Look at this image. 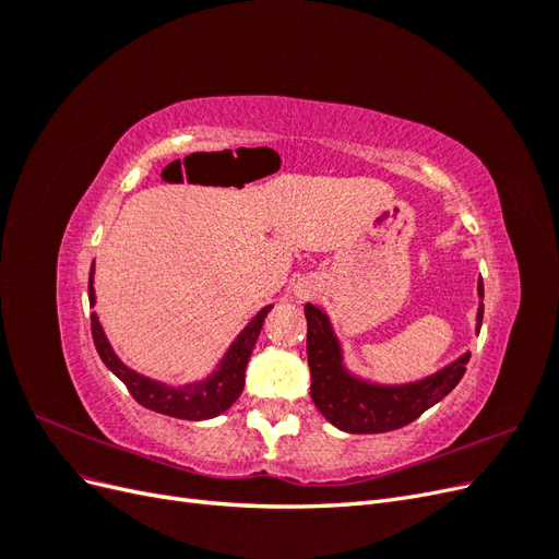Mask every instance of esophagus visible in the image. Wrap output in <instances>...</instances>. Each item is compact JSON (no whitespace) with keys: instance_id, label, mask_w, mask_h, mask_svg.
Listing matches in <instances>:
<instances>
[{"instance_id":"esophagus-1","label":"esophagus","mask_w":559,"mask_h":559,"mask_svg":"<svg viewBox=\"0 0 559 559\" xmlns=\"http://www.w3.org/2000/svg\"><path fill=\"white\" fill-rule=\"evenodd\" d=\"M296 296H298L300 300H308V298H312V296H314V284H312V282H298V286H296Z\"/></svg>"}]
</instances>
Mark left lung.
<instances>
[{
	"instance_id": "left-lung-1",
	"label": "left lung",
	"mask_w": 559,
	"mask_h": 559,
	"mask_svg": "<svg viewBox=\"0 0 559 559\" xmlns=\"http://www.w3.org/2000/svg\"><path fill=\"white\" fill-rule=\"evenodd\" d=\"M483 298V280L478 282ZM308 319V364L312 373V401L333 427L347 433H384L411 425L421 413L445 399L466 373L471 354L452 361L438 373L411 384H373L354 378L343 366L341 343L333 335L329 317L306 306ZM483 324V302L478 308V324Z\"/></svg>"
}]
</instances>
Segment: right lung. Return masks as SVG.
Segmentation results:
<instances>
[{
    "label": "right lung",
    "mask_w": 559,
    "mask_h": 559,
    "mask_svg": "<svg viewBox=\"0 0 559 559\" xmlns=\"http://www.w3.org/2000/svg\"><path fill=\"white\" fill-rule=\"evenodd\" d=\"M88 300H91V306H95L93 267H91V280H88ZM270 308L273 306L263 308L257 317L249 321L245 331L235 337V343L226 352L224 361L218 364V368L207 380L183 384L179 389L167 386L156 380H148L140 373H134V370H130L114 354L103 326H99L97 314H91V331H93V343H95L99 359H103L111 373L128 386V392L132 394L134 401L144 405V408L160 413V415L198 421V419H210V417L222 415L242 394L247 361L251 357L253 345H257V337L263 329V321H265Z\"/></svg>",
    "instance_id": "right-lung-1"
}]
</instances>
